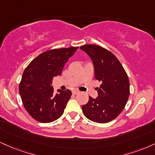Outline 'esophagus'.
Here are the masks:
<instances>
[{"mask_svg": "<svg viewBox=\"0 0 155 155\" xmlns=\"http://www.w3.org/2000/svg\"><path fill=\"white\" fill-rule=\"evenodd\" d=\"M72 93H73V94H79V91H78V90H74V91H73V92H72Z\"/></svg>", "mask_w": 155, "mask_h": 155, "instance_id": "obj_1", "label": "esophagus"}]
</instances>
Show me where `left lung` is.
Listing matches in <instances>:
<instances>
[{
	"mask_svg": "<svg viewBox=\"0 0 155 155\" xmlns=\"http://www.w3.org/2000/svg\"><path fill=\"white\" fill-rule=\"evenodd\" d=\"M80 49L92 60L94 77L102 84L98 97H89L82 112L93 122L106 124L118 117L127 103L130 94L128 75L119 60L110 51L97 45H84Z\"/></svg>",
	"mask_w": 155,
	"mask_h": 155,
	"instance_id": "8db88e82",
	"label": "left lung"
}]
</instances>
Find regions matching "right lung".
Wrapping results in <instances>:
<instances>
[{
    "label": "right lung",
    "mask_w": 155,
    "mask_h": 155,
    "mask_svg": "<svg viewBox=\"0 0 155 155\" xmlns=\"http://www.w3.org/2000/svg\"><path fill=\"white\" fill-rule=\"evenodd\" d=\"M78 47L47 50L31 61L19 84V94L26 110L40 123H50L63 115L71 92L58 90L51 86L54 76H59L68 58Z\"/></svg>",
    "instance_id": "add662e5"
}]
</instances>
